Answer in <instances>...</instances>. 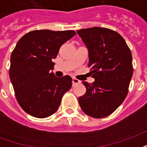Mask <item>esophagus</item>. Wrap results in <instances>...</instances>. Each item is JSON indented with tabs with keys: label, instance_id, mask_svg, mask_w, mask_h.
<instances>
[{
	"label": "esophagus",
	"instance_id": "esophagus-1",
	"mask_svg": "<svg viewBox=\"0 0 147 147\" xmlns=\"http://www.w3.org/2000/svg\"><path fill=\"white\" fill-rule=\"evenodd\" d=\"M81 83L80 80H78L77 79H75V78H72V85L73 86H76V84H80Z\"/></svg>",
	"mask_w": 147,
	"mask_h": 147
}]
</instances>
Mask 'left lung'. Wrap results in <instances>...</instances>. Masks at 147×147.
<instances>
[{"instance_id": "obj_1", "label": "left lung", "mask_w": 147, "mask_h": 147, "mask_svg": "<svg viewBox=\"0 0 147 147\" xmlns=\"http://www.w3.org/2000/svg\"><path fill=\"white\" fill-rule=\"evenodd\" d=\"M89 52L94 82L83 81L86 92L79 98L82 110L90 117L109 116L124 101L133 74L132 57L123 37L104 27L77 30Z\"/></svg>"}]
</instances>
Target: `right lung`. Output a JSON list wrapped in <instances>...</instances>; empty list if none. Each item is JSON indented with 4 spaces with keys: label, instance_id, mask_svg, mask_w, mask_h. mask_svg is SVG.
Instances as JSON below:
<instances>
[{
    "label": "right lung",
    "instance_id": "obj_1",
    "mask_svg": "<svg viewBox=\"0 0 147 147\" xmlns=\"http://www.w3.org/2000/svg\"><path fill=\"white\" fill-rule=\"evenodd\" d=\"M74 30H36L22 37L11 55L9 76L18 103L27 113L45 118L57 112L71 87L69 76L57 78L51 70L61 46Z\"/></svg>",
    "mask_w": 147,
    "mask_h": 147
}]
</instances>
